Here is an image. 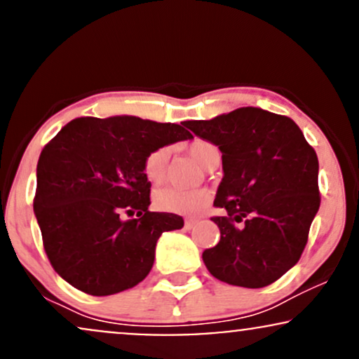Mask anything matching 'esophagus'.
Segmentation results:
<instances>
[{"label": "esophagus", "mask_w": 359, "mask_h": 359, "mask_svg": "<svg viewBox=\"0 0 359 359\" xmlns=\"http://www.w3.org/2000/svg\"><path fill=\"white\" fill-rule=\"evenodd\" d=\"M196 223H198V218H187V220H184V226L189 230V229H193Z\"/></svg>", "instance_id": "obj_1"}]
</instances>
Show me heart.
Returning a JSON list of instances; mask_svg holds the SVG:
<instances>
[{"mask_svg": "<svg viewBox=\"0 0 359 359\" xmlns=\"http://www.w3.org/2000/svg\"><path fill=\"white\" fill-rule=\"evenodd\" d=\"M188 153L196 159L201 166L210 168L220 159V149L210 141L196 139L188 146ZM171 149L168 146L156 147L146 156L142 171L149 183L158 184L166 178L168 164H170ZM210 193L206 189H187L178 187H163L154 191V206L161 212L176 215H196L208 206Z\"/></svg>", "mask_w": 359, "mask_h": 359, "instance_id": "1", "label": "heart"}]
</instances>
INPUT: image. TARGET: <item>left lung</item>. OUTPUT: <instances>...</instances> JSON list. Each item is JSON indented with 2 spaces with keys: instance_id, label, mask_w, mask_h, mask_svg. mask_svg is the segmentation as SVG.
Returning <instances> with one entry per match:
<instances>
[{
  "instance_id": "obj_1",
  "label": "left lung",
  "mask_w": 359,
  "mask_h": 359,
  "mask_svg": "<svg viewBox=\"0 0 359 359\" xmlns=\"http://www.w3.org/2000/svg\"><path fill=\"white\" fill-rule=\"evenodd\" d=\"M184 126L220 147L225 172L213 203L225 215L212 218L220 242L203 252L206 269L248 289L280 279L301 259L321 205L314 147L290 117L259 107Z\"/></svg>"
}]
</instances>
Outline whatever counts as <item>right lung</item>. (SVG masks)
Wrapping results in <instances>:
<instances>
[{"mask_svg":"<svg viewBox=\"0 0 359 359\" xmlns=\"http://www.w3.org/2000/svg\"><path fill=\"white\" fill-rule=\"evenodd\" d=\"M183 126L79 117L43 147L33 210L50 264L75 289L111 296L134 287L153 267L163 231L183 226L180 215L147 210L142 171L156 147L193 137Z\"/></svg>","mask_w":359,"mask_h":359,"instance_id":"add662e5","label":"right lung"}]
</instances>
